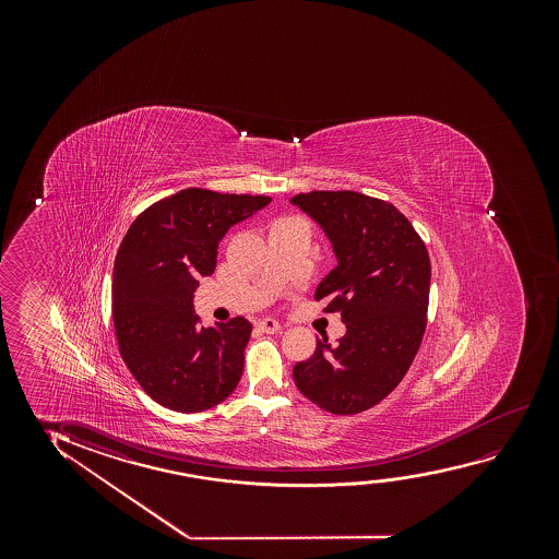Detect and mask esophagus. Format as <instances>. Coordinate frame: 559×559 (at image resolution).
Listing matches in <instances>:
<instances>
[{
    "label": "esophagus",
    "mask_w": 559,
    "mask_h": 559,
    "mask_svg": "<svg viewBox=\"0 0 559 559\" xmlns=\"http://www.w3.org/2000/svg\"><path fill=\"white\" fill-rule=\"evenodd\" d=\"M258 329H260L261 332H265V334H276V332L281 330V322L275 321V319H261V321L258 322Z\"/></svg>",
    "instance_id": "obj_1"
}]
</instances>
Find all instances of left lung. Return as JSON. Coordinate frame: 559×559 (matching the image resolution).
I'll return each mask as SVG.
<instances>
[{"label": "left lung", "mask_w": 559, "mask_h": 559, "mask_svg": "<svg viewBox=\"0 0 559 559\" xmlns=\"http://www.w3.org/2000/svg\"><path fill=\"white\" fill-rule=\"evenodd\" d=\"M321 225L337 265L317 286L324 313L345 322L337 345L326 337L296 362L294 382L322 411L362 413L397 388L428 324V250L397 207L353 191L301 192L290 199Z\"/></svg>", "instance_id": "8db88e82"}]
</instances>
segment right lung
<instances>
[{"label": "right lung", "mask_w": 559, "mask_h": 559, "mask_svg": "<svg viewBox=\"0 0 559 559\" xmlns=\"http://www.w3.org/2000/svg\"><path fill=\"white\" fill-rule=\"evenodd\" d=\"M269 197L183 189L146 207L118 248L112 319L123 362L148 397L202 413L235 391L252 324L200 326L194 290L214 273L225 233L267 206Z\"/></svg>", "instance_id": "1"}]
</instances>
